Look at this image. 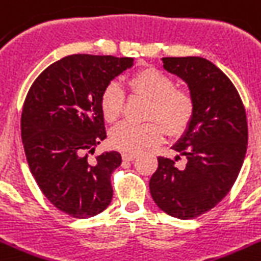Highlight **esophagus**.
Returning <instances> with one entry per match:
<instances>
[{
    "mask_svg": "<svg viewBox=\"0 0 261 261\" xmlns=\"http://www.w3.org/2000/svg\"><path fill=\"white\" fill-rule=\"evenodd\" d=\"M122 158H123V161H134L135 158H137V154L135 152H123L122 154Z\"/></svg>",
    "mask_w": 261,
    "mask_h": 261,
    "instance_id": "esophagus-1",
    "label": "esophagus"
}]
</instances>
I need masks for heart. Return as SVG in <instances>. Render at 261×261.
I'll return each instance as SVG.
<instances>
[{
	"label": "heart",
	"mask_w": 261,
	"mask_h": 261,
	"mask_svg": "<svg viewBox=\"0 0 261 261\" xmlns=\"http://www.w3.org/2000/svg\"><path fill=\"white\" fill-rule=\"evenodd\" d=\"M131 93L148 99L144 124L122 122L110 133V143L118 150L137 152L162 139L161 125L170 135L186 131L195 113L194 98L188 91L175 87V81L154 67L135 73L128 81ZM124 94L119 85L109 83L100 94V111L107 122H115L123 111Z\"/></svg>",
	"instance_id": "heart-1"
}]
</instances>
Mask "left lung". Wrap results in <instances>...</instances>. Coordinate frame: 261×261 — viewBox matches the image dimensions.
I'll use <instances>...</instances> for the list:
<instances>
[{
    "label": "left lung",
    "mask_w": 261,
    "mask_h": 261,
    "mask_svg": "<svg viewBox=\"0 0 261 261\" xmlns=\"http://www.w3.org/2000/svg\"><path fill=\"white\" fill-rule=\"evenodd\" d=\"M162 62L188 85L195 113L172 146L178 155L158 158L150 192L162 211L188 220L214 208L235 183L248 143L246 110L228 76L205 58L166 57ZM180 156L186 158L181 168L176 163Z\"/></svg>",
    "instance_id": "8db88e82"
}]
</instances>
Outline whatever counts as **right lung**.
<instances>
[{"label": "right lung", "instance_id": "right-lung-1", "mask_svg": "<svg viewBox=\"0 0 261 261\" xmlns=\"http://www.w3.org/2000/svg\"><path fill=\"white\" fill-rule=\"evenodd\" d=\"M133 65L127 57L67 56L46 67L26 95L21 137L30 172L47 200L73 218L95 216L111 203L120 154L90 161L89 152L106 139L100 94Z\"/></svg>", "mask_w": 261, "mask_h": 261}]
</instances>
